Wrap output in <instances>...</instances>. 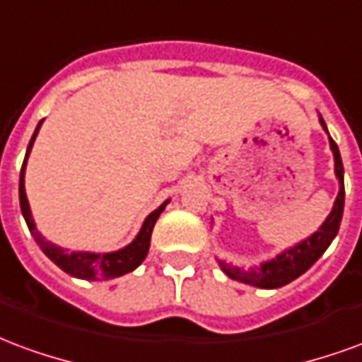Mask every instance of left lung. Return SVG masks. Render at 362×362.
Wrapping results in <instances>:
<instances>
[{
    "label": "left lung",
    "mask_w": 362,
    "mask_h": 362,
    "mask_svg": "<svg viewBox=\"0 0 362 362\" xmlns=\"http://www.w3.org/2000/svg\"><path fill=\"white\" fill-rule=\"evenodd\" d=\"M320 124L324 127V132L327 134L326 122L320 116ZM329 137V134H327ZM329 149L334 153V163H335V178L339 182V192L335 197L334 207L326 217V221L322 223V227L310 235L308 238H304L295 246H291L287 250H283L277 254L275 258L267 259L264 264H259L250 269H244V267L233 266L225 259H217L219 262L221 269L225 275H228L230 279L240 281L246 285L258 288H279L283 285H287L291 281H295L296 277H300L304 272H308L318 258L327 250V246L332 244V240L339 230L343 217V205H345V184H343V163L339 149H337V143L329 137Z\"/></svg>",
    "instance_id": "left-lung-1"
}]
</instances>
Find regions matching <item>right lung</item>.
<instances>
[{
    "mask_svg": "<svg viewBox=\"0 0 362 362\" xmlns=\"http://www.w3.org/2000/svg\"><path fill=\"white\" fill-rule=\"evenodd\" d=\"M44 119L38 122L35 134H33V139L28 143L27 155H25V160H23V168H21V178H19V202H21V213L27 221V227L30 230V235L35 236L36 244L40 246V250L48 256V258L66 273H69L71 277H77V279H87V281H100V279H112V277H119V275H126V273L134 272L135 267L141 266V262L147 258V252H149L151 246V233H153V227L157 223L158 215L165 211L166 204L170 199H166L165 204H160L153 213L147 215V219L143 221V227L139 228V233L135 236L132 243L119 248V250L114 252H67L66 248H62L58 244L46 240L38 228H36V223L33 219V213H30V205H28L27 192H25V168H27L28 155H30V149L35 145L36 135H38V129L42 126Z\"/></svg>",
    "mask_w": 362,
    "mask_h": 362,
    "instance_id": "obj_1",
    "label": "right lung"
}]
</instances>
